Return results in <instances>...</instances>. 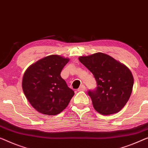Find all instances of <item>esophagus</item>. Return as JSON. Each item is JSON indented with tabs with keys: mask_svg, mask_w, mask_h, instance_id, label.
I'll return each instance as SVG.
<instances>
[{
	"mask_svg": "<svg viewBox=\"0 0 148 148\" xmlns=\"http://www.w3.org/2000/svg\"><path fill=\"white\" fill-rule=\"evenodd\" d=\"M85 89H86V88H85V85H81L80 87L78 89V91H85Z\"/></svg>",
	"mask_w": 148,
	"mask_h": 148,
	"instance_id": "esophagus-1",
	"label": "esophagus"
}]
</instances>
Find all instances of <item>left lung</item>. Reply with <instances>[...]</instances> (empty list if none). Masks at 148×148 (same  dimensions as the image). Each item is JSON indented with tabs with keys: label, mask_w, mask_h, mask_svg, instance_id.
I'll list each match as a JSON object with an SVG mask.
<instances>
[{
	"label": "left lung",
	"mask_w": 148,
	"mask_h": 148,
	"mask_svg": "<svg viewBox=\"0 0 148 148\" xmlns=\"http://www.w3.org/2000/svg\"><path fill=\"white\" fill-rule=\"evenodd\" d=\"M94 75L97 87L89 91L93 108L102 115L119 112L131 95L134 77L127 66L103 53L79 57Z\"/></svg>",
	"instance_id": "8db88e82"
}]
</instances>
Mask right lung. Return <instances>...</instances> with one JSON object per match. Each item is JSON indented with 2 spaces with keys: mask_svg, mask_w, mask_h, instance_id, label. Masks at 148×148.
Listing matches in <instances>:
<instances>
[{
  "mask_svg": "<svg viewBox=\"0 0 148 148\" xmlns=\"http://www.w3.org/2000/svg\"><path fill=\"white\" fill-rule=\"evenodd\" d=\"M69 58L51 55L29 66L23 75L22 87L27 99L36 110L55 115L67 108L74 95L61 77Z\"/></svg>",
  "mask_w": 148,
  "mask_h": 148,
  "instance_id": "add662e5",
  "label": "right lung"
}]
</instances>
